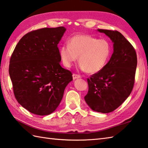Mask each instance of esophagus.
I'll use <instances>...</instances> for the list:
<instances>
[{
	"label": "esophagus",
	"mask_w": 148,
	"mask_h": 148,
	"mask_svg": "<svg viewBox=\"0 0 148 148\" xmlns=\"http://www.w3.org/2000/svg\"><path fill=\"white\" fill-rule=\"evenodd\" d=\"M72 77H73V79H77V78L81 77V76H80V75L77 74H73V75H72Z\"/></svg>",
	"instance_id": "obj_1"
}]
</instances>
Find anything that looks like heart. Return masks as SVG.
Returning a JSON list of instances; mask_svg holds the SVG:
<instances>
[{
  "label": "heart",
  "mask_w": 148,
  "mask_h": 148,
  "mask_svg": "<svg viewBox=\"0 0 148 148\" xmlns=\"http://www.w3.org/2000/svg\"><path fill=\"white\" fill-rule=\"evenodd\" d=\"M111 51V46L108 40L78 34L72 37L69 45L61 47L60 55L63 64L67 67H71L79 56L81 70L94 74L106 67Z\"/></svg>",
  "instance_id": "obj_1"
}]
</instances>
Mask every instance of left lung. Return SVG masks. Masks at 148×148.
I'll list each match as a JSON object with an SVG mask.
<instances>
[{
	"mask_svg": "<svg viewBox=\"0 0 148 148\" xmlns=\"http://www.w3.org/2000/svg\"><path fill=\"white\" fill-rule=\"evenodd\" d=\"M98 30L112 40L114 52L106 67L87 79L88 92L84 100L93 111L109 113L120 106L132 91L137 58L133 46L118 31Z\"/></svg>",
	"mask_w": 148,
	"mask_h": 148,
	"instance_id": "left-lung-1",
	"label": "left lung"
}]
</instances>
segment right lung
Here are the masks:
<instances>
[{
    "label": "right lung",
    "instance_id": "obj_1",
    "mask_svg": "<svg viewBox=\"0 0 148 148\" xmlns=\"http://www.w3.org/2000/svg\"><path fill=\"white\" fill-rule=\"evenodd\" d=\"M64 27L30 31L21 37L9 61L14 95L20 104L37 115L51 114L60 103L72 72L62 67L58 44Z\"/></svg>",
    "mask_w": 148,
    "mask_h": 148
}]
</instances>
